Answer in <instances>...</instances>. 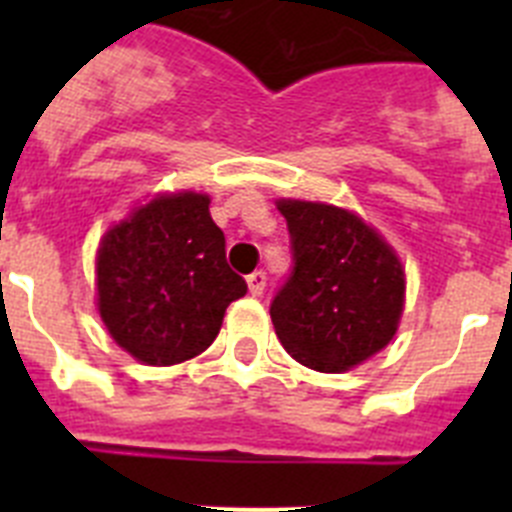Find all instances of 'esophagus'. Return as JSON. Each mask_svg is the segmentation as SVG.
<instances>
[{
	"label": "esophagus",
	"mask_w": 512,
	"mask_h": 512,
	"mask_svg": "<svg viewBox=\"0 0 512 512\" xmlns=\"http://www.w3.org/2000/svg\"><path fill=\"white\" fill-rule=\"evenodd\" d=\"M248 292H251V295H264V287H266V274L264 271H253V274H248Z\"/></svg>",
	"instance_id": "1"
}]
</instances>
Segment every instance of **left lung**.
<instances>
[{
    "instance_id": "8db88e82",
    "label": "left lung",
    "mask_w": 512,
    "mask_h": 512,
    "mask_svg": "<svg viewBox=\"0 0 512 512\" xmlns=\"http://www.w3.org/2000/svg\"><path fill=\"white\" fill-rule=\"evenodd\" d=\"M292 274L271 302L287 354L318 372H346L382 351L405 305V271L387 241L354 212L279 200Z\"/></svg>"
}]
</instances>
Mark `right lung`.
Here are the masks:
<instances>
[{"instance_id":"add662e5","label":"right lung","mask_w":512,"mask_h":512,"mask_svg":"<svg viewBox=\"0 0 512 512\" xmlns=\"http://www.w3.org/2000/svg\"><path fill=\"white\" fill-rule=\"evenodd\" d=\"M246 289L225 261V235L212 223L207 194H158L99 243V315L117 346L143 364L202 354Z\"/></svg>"}]
</instances>
